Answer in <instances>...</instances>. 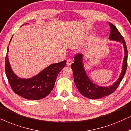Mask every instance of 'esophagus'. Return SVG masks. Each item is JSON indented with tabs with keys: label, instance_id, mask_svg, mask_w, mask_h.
Here are the masks:
<instances>
[{
	"label": "esophagus",
	"instance_id": "obj_1",
	"mask_svg": "<svg viewBox=\"0 0 131 131\" xmlns=\"http://www.w3.org/2000/svg\"><path fill=\"white\" fill-rule=\"evenodd\" d=\"M72 63V61L70 59H68L67 60V64L68 66H71V64Z\"/></svg>",
	"mask_w": 131,
	"mask_h": 131
}]
</instances>
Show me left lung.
I'll use <instances>...</instances> for the list:
<instances>
[{
    "label": "left lung",
    "mask_w": 131,
    "mask_h": 131,
    "mask_svg": "<svg viewBox=\"0 0 131 131\" xmlns=\"http://www.w3.org/2000/svg\"><path fill=\"white\" fill-rule=\"evenodd\" d=\"M111 27L110 39L113 41H117L123 43L125 49V57L123 63V69L121 74L117 81L111 86L104 88L97 86L89 79L84 69L81 54H77L74 57V63L71 64V68L73 71L74 82L78 91L84 96L89 99H99L113 93L119 86L126 73L128 66V50L124 38L118 32L116 26L109 23Z\"/></svg>",
    "instance_id": "8db88e82"
}]
</instances>
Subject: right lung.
<instances>
[{"label": "right lung", "instance_id": "obj_1", "mask_svg": "<svg viewBox=\"0 0 131 131\" xmlns=\"http://www.w3.org/2000/svg\"><path fill=\"white\" fill-rule=\"evenodd\" d=\"M8 51V47L5 57V72L14 92L24 98L31 100H39L49 95L54 86L57 75L65 67L67 60L51 64L34 77L21 79L15 75L12 71L7 54Z\"/></svg>", "mask_w": 131, "mask_h": 131}]
</instances>
